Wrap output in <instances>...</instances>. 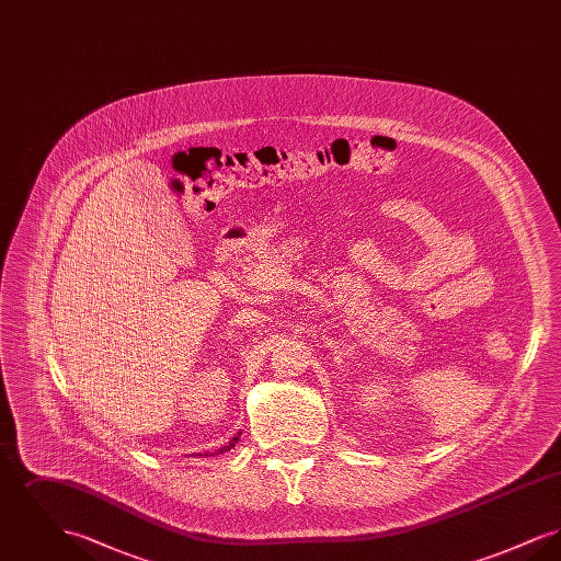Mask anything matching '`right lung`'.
Here are the masks:
<instances>
[{
	"label": "right lung",
	"mask_w": 561,
	"mask_h": 561,
	"mask_svg": "<svg viewBox=\"0 0 561 561\" xmlns=\"http://www.w3.org/2000/svg\"><path fill=\"white\" fill-rule=\"evenodd\" d=\"M238 442H240V437H233V439H231V442H229V444H227V446H222V448H220V450H218V453H216V454L227 453V450H231V448H236V444H238Z\"/></svg>",
	"instance_id": "right-lung-1"
}]
</instances>
